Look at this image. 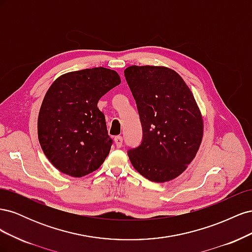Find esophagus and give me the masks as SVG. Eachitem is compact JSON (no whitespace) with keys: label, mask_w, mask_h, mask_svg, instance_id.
Wrapping results in <instances>:
<instances>
[{"label":"esophagus","mask_w":252,"mask_h":252,"mask_svg":"<svg viewBox=\"0 0 252 252\" xmlns=\"http://www.w3.org/2000/svg\"><path fill=\"white\" fill-rule=\"evenodd\" d=\"M114 143H116L117 147L120 148L122 146V144H123V138H122L121 135H117L116 138H114Z\"/></svg>","instance_id":"esophagus-1"}]
</instances>
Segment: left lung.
<instances>
[{
	"label": "left lung",
	"instance_id": "obj_1",
	"mask_svg": "<svg viewBox=\"0 0 252 252\" xmlns=\"http://www.w3.org/2000/svg\"><path fill=\"white\" fill-rule=\"evenodd\" d=\"M124 74L143 129V141L128 151L129 159L149 181H171L185 171L200 148L201 110L184 80L168 67L132 65Z\"/></svg>",
	"mask_w": 252,
	"mask_h": 252
}]
</instances>
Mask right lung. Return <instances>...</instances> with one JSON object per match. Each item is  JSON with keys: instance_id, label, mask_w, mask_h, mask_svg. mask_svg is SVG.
Here are the masks:
<instances>
[{"instance_id": "add662e5", "label": "right lung", "mask_w": 252, "mask_h": 252, "mask_svg": "<svg viewBox=\"0 0 252 252\" xmlns=\"http://www.w3.org/2000/svg\"><path fill=\"white\" fill-rule=\"evenodd\" d=\"M120 83L117 71L95 67L62 74L51 84L37 118V136L58 170L81 178L103 164L112 140L97 102Z\"/></svg>"}]
</instances>
